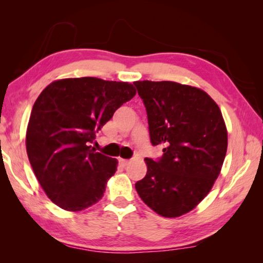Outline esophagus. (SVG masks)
Returning <instances> with one entry per match:
<instances>
[{
  "instance_id": "1",
  "label": "esophagus",
  "mask_w": 263,
  "mask_h": 263,
  "mask_svg": "<svg viewBox=\"0 0 263 263\" xmlns=\"http://www.w3.org/2000/svg\"><path fill=\"white\" fill-rule=\"evenodd\" d=\"M128 163H130V161H128V160H125V159H119V164H121L122 167H126Z\"/></svg>"
}]
</instances>
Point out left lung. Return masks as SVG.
<instances>
[{
  "instance_id": "left-lung-1",
  "label": "left lung",
  "mask_w": 263,
  "mask_h": 263,
  "mask_svg": "<svg viewBox=\"0 0 263 263\" xmlns=\"http://www.w3.org/2000/svg\"><path fill=\"white\" fill-rule=\"evenodd\" d=\"M147 112L151 142L162 157L146 158L147 174L136 183L145 204L160 216L189 212L211 190L228 149L219 106L201 89L172 81H137Z\"/></svg>"
}]
</instances>
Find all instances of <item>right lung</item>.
I'll return each instance as SVG.
<instances>
[{"label":"right lung","instance_id":"obj_1","mask_svg":"<svg viewBox=\"0 0 263 263\" xmlns=\"http://www.w3.org/2000/svg\"><path fill=\"white\" fill-rule=\"evenodd\" d=\"M135 95L131 83L79 78L52 82L38 96L26 131V152L43 190L58 206L81 211L103 197L117 160L90 144Z\"/></svg>","mask_w":263,"mask_h":263}]
</instances>
